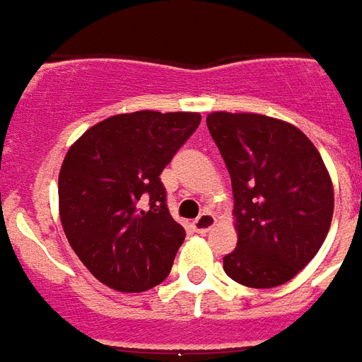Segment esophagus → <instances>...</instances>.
Masks as SVG:
<instances>
[{"label":"esophagus","instance_id":"34e87169","mask_svg":"<svg viewBox=\"0 0 362 362\" xmlns=\"http://www.w3.org/2000/svg\"><path fill=\"white\" fill-rule=\"evenodd\" d=\"M214 226H216V216L212 212H202L197 220L192 221V229L197 233H208Z\"/></svg>","mask_w":362,"mask_h":362}]
</instances>
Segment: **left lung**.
Segmentation results:
<instances>
[{
  "label": "left lung",
  "mask_w": 362,
  "mask_h": 362,
  "mask_svg": "<svg viewBox=\"0 0 362 362\" xmlns=\"http://www.w3.org/2000/svg\"><path fill=\"white\" fill-rule=\"evenodd\" d=\"M208 131L228 165L237 249L223 257L229 278L268 289L315 258L334 214L332 179L308 136L258 113L214 112Z\"/></svg>",
  "instance_id": "1"
}]
</instances>
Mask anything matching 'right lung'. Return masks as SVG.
Returning a JSON list of instances; mask_svg holds the SVG:
<instances>
[{
	"label": "right lung",
	"instance_id": "obj_1",
	"mask_svg": "<svg viewBox=\"0 0 362 362\" xmlns=\"http://www.w3.org/2000/svg\"><path fill=\"white\" fill-rule=\"evenodd\" d=\"M200 125V113H119L90 127L59 171V218L90 274L141 293L168 278L185 241L160 173Z\"/></svg>",
	"mask_w": 362,
	"mask_h": 362
}]
</instances>
